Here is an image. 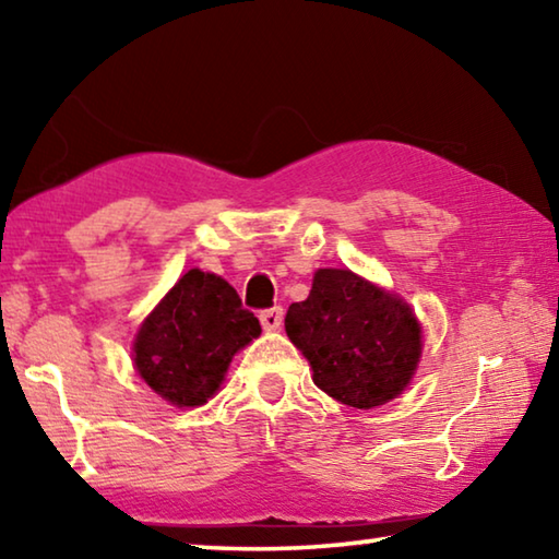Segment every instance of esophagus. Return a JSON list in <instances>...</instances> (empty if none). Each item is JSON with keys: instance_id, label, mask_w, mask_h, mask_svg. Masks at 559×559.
<instances>
[{"instance_id": "1", "label": "esophagus", "mask_w": 559, "mask_h": 559, "mask_svg": "<svg viewBox=\"0 0 559 559\" xmlns=\"http://www.w3.org/2000/svg\"><path fill=\"white\" fill-rule=\"evenodd\" d=\"M259 318H261L263 330H278L281 323H283V308L281 306H273V308L261 310Z\"/></svg>"}]
</instances>
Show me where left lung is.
<instances>
[{
  "label": "left lung",
  "instance_id": "1",
  "mask_svg": "<svg viewBox=\"0 0 559 559\" xmlns=\"http://www.w3.org/2000/svg\"><path fill=\"white\" fill-rule=\"evenodd\" d=\"M286 333L308 357L320 390L355 409L394 400L421 355L412 308L340 269L316 273L310 296L288 308Z\"/></svg>",
  "mask_w": 559,
  "mask_h": 559
}]
</instances>
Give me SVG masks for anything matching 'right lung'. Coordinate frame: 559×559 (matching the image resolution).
I'll return each mask as SVG.
<instances>
[{
    "label": "right lung",
    "mask_w": 559,
    "mask_h": 559,
    "mask_svg": "<svg viewBox=\"0 0 559 559\" xmlns=\"http://www.w3.org/2000/svg\"><path fill=\"white\" fill-rule=\"evenodd\" d=\"M261 335L259 318L224 278L187 271L135 340L143 380L175 406H200L222 384L231 357Z\"/></svg>",
    "instance_id": "right-lung-1"
}]
</instances>
